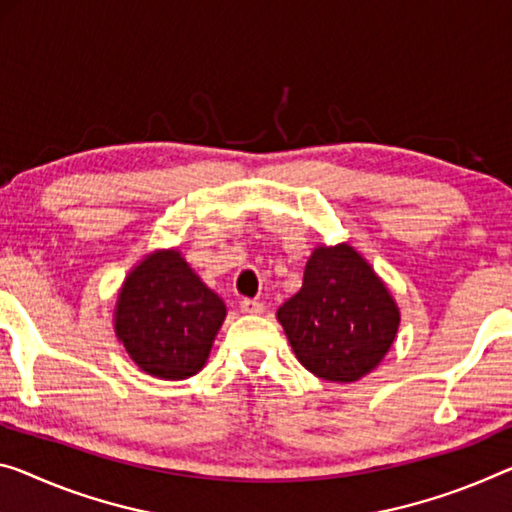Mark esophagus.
<instances>
[{"label": "esophagus", "instance_id": "esophagus-1", "mask_svg": "<svg viewBox=\"0 0 512 512\" xmlns=\"http://www.w3.org/2000/svg\"><path fill=\"white\" fill-rule=\"evenodd\" d=\"M240 309H242V313H263L265 311V304L258 302V300H249V297H245V300L240 302Z\"/></svg>", "mask_w": 512, "mask_h": 512}]
</instances>
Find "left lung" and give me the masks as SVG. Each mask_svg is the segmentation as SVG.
<instances>
[{
	"mask_svg": "<svg viewBox=\"0 0 512 512\" xmlns=\"http://www.w3.org/2000/svg\"><path fill=\"white\" fill-rule=\"evenodd\" d=\"M277 318L306 371L332 382L373 371L400 322L389 290L348 245L313 251L300 293L279 306Z\"/></svg>",
	"mask_w": 512,
	"mask_h": 512,
	"instance_id": "left-lung-1",
	"label": "left lung"
}]
</instances>
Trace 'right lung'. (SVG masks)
I'll return each instance as SVG.
<instances>
[{
  "label": "right lung",
  "instance_id": "1",
  "mask_svg": "<svg viewBox=\"0 0 512 512\" xmlns=\"http://www.w3.org/2000/svg\"><path fill=\"white\" fill-rule=\"evenodd\" d=\"M226 306L178 251H157L135 267L116 304V334L148 375L185 380L206 364Z\"/></svg>",
  "mask_w": 512,
  "mask_h": 512
}]
</instances>
